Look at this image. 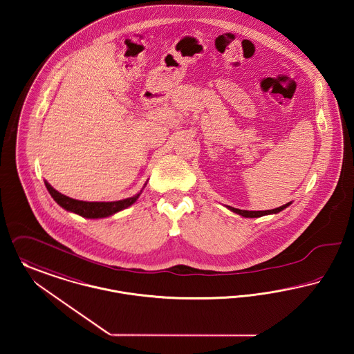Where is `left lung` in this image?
Wrapping results in <instances>:
<instances>
[{
  "label": "left lung",
  "instance_id": "8db88e82",
  "mask_svg": "<svg viewBox=\"0 0 354 354\" xmlns=\"http://www.w3.org/2000/svg\"><path fill=\"white\" fill-rule=\"evenodd\" d=\"M292 203H288V204L282 205L276 209H269V210H241V209H237V207H233V206H227L232 212L240 214L242 217H246V218H257V217H262V216H266V214H276L281 210H283L285 207H288Z\"/></svg>",
  "mask_w": 354,
  "mask_h": 354
}]
</instances>
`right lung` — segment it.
Masks as SVG:
<instances>
[{"mask_svg":"<svg viewBox=\"0 0 354 354\" xmlns=\"http://www.w3.org/2000/svg\"><path fill=\"white\" fill-rule=\"evenodd\" d=\"M45 186L57 204L62 206L65 210L75 213L78 216H82L85 218L109 217L114 213L124 210L128 206L134 204L141 194V192H140L138 194H136L133 197L120 200V201H113V203H88V201H80V200H75V198L61 194L59 192H57L56 189H53L52 186L49 185L46 181H45Z\"/></svg>","mask_w":354,"mask_h":354,"instance_id":"right-lung-1","label":"right lung"}]
</instances>
